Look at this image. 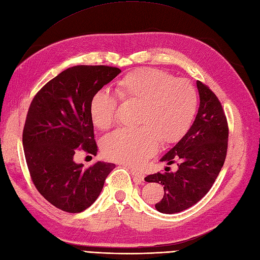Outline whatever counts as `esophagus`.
<instances>
[{
  "mask_svg": "<svg viewBox=\"0 0 260 260\" xmlns=\"http://www.w3.org/2000/svg\"><path fill=\"white\" fill-rule=\"evenodd\" d=\"M128 169H129L131 174L133 175V177H134V179H135V180H137V181H141V180H144V179H145V174H144V173L137 172V171H135L134 169H132V167H128Z\"/></svg>",
  "mask_w": 260,
  "mask_h": 260,
  "instance_id": "obj_1",
  "label": "esophagus"
}]
</instances>
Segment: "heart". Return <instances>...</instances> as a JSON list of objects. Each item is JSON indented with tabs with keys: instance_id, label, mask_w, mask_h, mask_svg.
<instances>
[{
	"instance_id": "b5f03b06",
	"label": "heart",
	"mask_w": 260,
	"mask_h": 260,
	"mask_svg": "<svg viewBox=\"0 0 260 260\" xmlns=\"http://www.w3.org/2000/svg\"><path fill=\"white\" fill-rule=\"evenodd\" d=\"M126 103L139 104L134 129H116L102 141L105 155L112 161L140 166L165 142L179 139L191 127L198 110V91L191 82L157 70H137L119 83ZM119 97L100 89L91 98L90 115L95 126L108 129L118 119Z\"/></svg>"
}]
</instances>
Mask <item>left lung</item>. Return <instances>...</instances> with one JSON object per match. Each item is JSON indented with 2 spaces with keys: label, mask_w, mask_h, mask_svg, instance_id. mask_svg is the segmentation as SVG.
Wrapping results in <instances>:
<instances>
[{
  "label": "left lung",
  "mask_w": 260,
  "mask_h": 260,
  "mask_svg": "<svg viewBox=\"0 0 260 260\" xmlns=\"http://www.w3.org/2000/svg\"><path fill=\"white\" fill-rule=\"evenodd\" d=\"M200 107L191 127L177 144L161 158L178 170L149 175L148 182H161L164 197L155 204L163 214L185 211L198 203L212 188L223 166L228 149L229 128L222 106L212 89L197 81Z\"/></svg>",
  "instance_id": "1"
}]
</instances>
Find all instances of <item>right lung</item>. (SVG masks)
Masks as SVG:
<instances>
[{
  "label": "right lung",
  "mask_w": 260,
  "mask_h": 260,
  "mask_svg": "<svg viewBox=\"0 0 260 260\" xmlns=\"http://www.w3.org/2000/svg\"><path fill=\"white\" fill-rule=\"evenodd\" d=\"M121 72L109 66H75L42 87L29 107L22 145L31 179L40 193L67 213H81L102 192L112 163L87 169L74 162L80 150L96 155L90 102Z\"/></svg>",
  "instance_id": "1"
}]
</instances>
